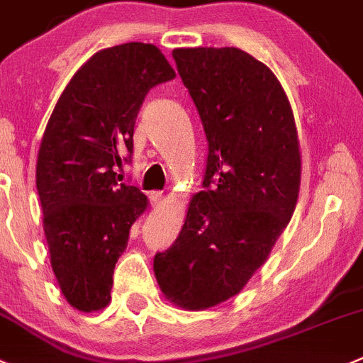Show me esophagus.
Masks as SVG:
<instances>
[{
    "instance_id": "obj_1",
    "label": "esophagus",
    "mask_w": 363,
    "mask_h": 363,
    "mask_svg": "<svg viewBox=\"0 0 363 363\" xmlns=\"http://www.w3.org/2000/svg\"><path fill=\"white\" fill-rule=\"evenodd\" d=\"M164 201V194H162L160 191H155V192H151V196H150V203H151V206H160V203Z\"/></svg>"
}]
</instances>
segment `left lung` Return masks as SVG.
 I'll return each mask as SVG.
<instances>
[{
    "instance_id": "left-lung-1",
    "label": "left lung",
    "mask_w": 363,
    "mask_h": 363,
    "mask_svg": "<svg viewBox=\"0 0 363 363\" xmlns=\"http://www.w3.org/2000/svg\"><path fill=\"white\" fill-rule=\"evenodd\" d=\"M205 130L203 191L178 239L155 255L162 292L203 310L233 298L287 228L301 182L294 113L274 72L239 48L172 51Z\"/></svg>"
}]
</instances>
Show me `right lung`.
<instances>
[{"label": "right lung", "mask_w": 363, "mask_h": 363, "mask_svg": "<svg viewBox=\"0 0 363 363\" xmlns=\"http://www.w3.org/2000/svg\"><path fill=\"white\" fill-rule=\"evenodd\" d=\"M157 46L128 43L89 58L48 121L37 158L44 235L62 294L80 312L108 305L113 269L147 199L119 184L147 92L174 78Z\"/></svg>", "instance_id": "right-lung-1"}]
</instances>
